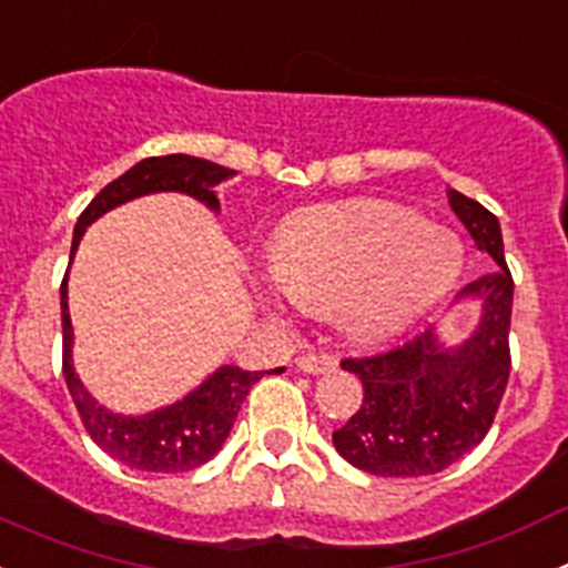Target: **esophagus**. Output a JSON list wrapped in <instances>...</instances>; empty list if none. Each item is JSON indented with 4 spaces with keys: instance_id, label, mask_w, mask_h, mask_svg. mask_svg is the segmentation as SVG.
<instances>
[{
    "instance_id": "obj_1",
    "label": "esophagus",
    "mask_w": 568,
    "mask_h": 568,
    "mask_svg": "<svg viewBox=\"0 0 568 568\" xmlns=\"http://www.w3.org/2000/svg\"><path fill=\"white\" fill-rule=\"evenodd\" d=\"M295 366H298L301 373L321 375V373H329V369H335V358L327 353H307V355H298V358H295Z\"/></svg>"
}]
</instances>
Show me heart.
Returning a JSON list of instances; mask_svg holds the SVG:
<instances>
[{
  "label": "heart",
  "instance_id": "heart-1",
  "mask_svg": "<svg viewBox=\"0 0 568 568\" xmlns=\"http://www.w3.org/2000/svg\"><path fill=\"white\" fill-rule=\"evenodd\" d=\"M464 247L446 227L384 199H355L290 215L270 273L307 310L338 307L364 338L395 333L458 281Z\"/></svg>",
  "mask_w": 568,
  "mask_h": 568
}]
</instances>
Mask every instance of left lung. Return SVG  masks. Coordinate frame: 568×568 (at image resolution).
<instances>
[{
  "label": "left lung",
  "mask_w": 568,
  "mask_h": 568,
  "mask_svg": "<svg viewBox=\"0 0 568 568\" xmlns=\"http://www.w3.org/2000/svg\"><path fill=\"white\" fill-rule=\"evenodd\" d=\"M449 204L475 247L498 264L460 293L480 298L478 329L455 349H446L429 327L389 349L341 361L346 373L361 378L364 398L353 418L335 429L333 444L341 458L381 478L435 475L464 458L486 438L509 384L515 281L500 224L458 190H449Z\"/></svg>",
  "instance_id": "obj_1"
}]
</instances>
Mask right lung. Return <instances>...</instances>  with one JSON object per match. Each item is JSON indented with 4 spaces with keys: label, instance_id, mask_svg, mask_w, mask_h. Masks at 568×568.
<instances>
[{
    "label": "right lung",
    "instance_id": "add662e5",
    "mask_svg": "<svg viewBox=\"0 0 568 568\" xmlns=\"http://www.w3.org/2000/svg\"><path fill=\"white\" fill-rule=\"evenodd\" d=\"M235 170L213 164L207 159L195 155L173 153V155H153L144 162L133 164L124 175L110 182L102 193L82 210L77 230H73V247L70 258L77 253L79 239L84 227L93 224L99 215L119 204L139 199L148 193H162V190H179L199 202L207 204L210 210H219L213 187L230 179ZM70 344H73V327L68 315V278L62 281V373L68 381L70 398L77 404L79 418L84 429L104 453L130 469L142 471H187L195 466L207 464L222 444L227 440L230 429L235 424L241 404L250 395L255 381L264 373H247L241 366H222L219 373L210 375L195 393L179 400L173 406H164L159 413L142 415V418H128V415H113L82 386V381L73 373L70 361ZM273 373V369H267ZM278 373V369H275Z\"/></svg>",
    "mask_w": 568,
    "mask_h": 568
}]
</instances>
